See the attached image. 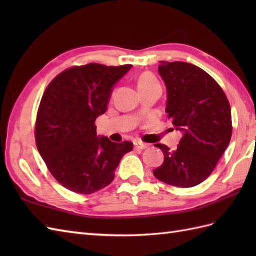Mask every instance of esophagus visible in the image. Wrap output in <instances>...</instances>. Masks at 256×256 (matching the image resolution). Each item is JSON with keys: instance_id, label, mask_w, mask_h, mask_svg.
Wrapping results in <instances>:
<instances>
[{"instance_id": "esophagus-1", "label": "esophagus", "mask_w": 256, "mask_h": 256, "mask_svg": "<svg viewBox=\"0 0 256 256\" xmlns=\"http://www.w3.org/2000/svg\"><path fill=\"white\" fill-rule=\"evenodd\" d=\"M148 148V144H145L142 142H134V148L135 150H145Z\"/></svg>"}]
</instances>
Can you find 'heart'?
Instances as JSON below:
<instances>
[{
	"mask_svg": "<svg viewBox=\"0 0 256 256\" xmlns=\"http://www.w3.org/2000/svg\"><path fill=\"white\" fill-rule=\"evenodd\" d=\"M158 84V81L155 78V76L150 72H143L140 74L138 77V88L140 89H144V88H148V86H152L154 84Z\"/></svg>",
	"mask_w": 256,
	"mask_h": 256,
	"instance_id": "heart-1",
	"label": "heart"
}]
</instances>
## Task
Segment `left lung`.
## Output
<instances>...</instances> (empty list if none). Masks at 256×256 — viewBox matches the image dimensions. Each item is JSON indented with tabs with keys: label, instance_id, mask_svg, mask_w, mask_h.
Masks as SVG:
<instances>
[{
	"label": "left lung",
	"instance_id": "left-lung-1",
	"mask_svg": "<svg viewBox=\"0 0 256 256\" xmlns=\"http://www.w3.org/2000/svg\"><path fill=\"white\" fill-rule=\"evenodd\" d=\"M158 72L167 88V118L184 135L174 150L155 144L164 162L153 174L172 186L194 187L211 175L230 143V103L218 82L194 64L162 62Z\"/></svg>",
	"mask_w": 256,
	"mask_h": 256
}]
</instances>
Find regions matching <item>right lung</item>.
Here are the masks:
<instances>
[{
    "label": "right lung",
    "mask_w": 256,
    "mask_h": 256,
    "mask_svg": "<svg viewBox=\"0 0 256 256\" xmlns=\"http://www.w3.org/2000/svg\"><path fill=\"white\" fill-rule=\"evenodd\" d=\"M132 64H86L54 78L42 96L35 123L37 150L56 180L90 194L106 187L133 143L96 136V118L106 112L112 86Z\"/></svg>",
    "instance_id": "right-lung-1"
}]
</instances>
